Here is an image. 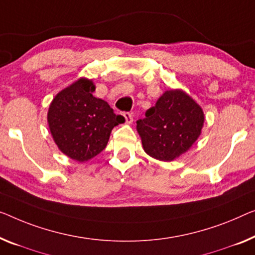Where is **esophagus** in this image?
Listing matches in <instances>:
<instances>
[{
    "label": "esophagus",
    "mask_w": 255,
    "mask_h": 255,
    "mask_svg": "<svg viewBox=\"0 0 255 255\" xmlns=\"http://www.w3.org/2000/svg\"><path fill=\"white\" fill-rule=\"evenodd\" d=\"M123 116L125 118V120H126V124H131L132 123V115L129 112H124Z\"/></svg>",
    "instance_id": "1"
}]
</instances>
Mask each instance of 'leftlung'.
Listing matches in <instances>:
<instances>
[{
	"instance_id": "8db88e82",
	"label": "left lung",
	"mask_w": 255,
	"mask_h": 255,
	"mask_svg": "<svg viewBox=\"0 0 255 255\" xmlns=\"http://www.w3.org/2000/svg\"><path fill=\"white\" fill-rule=\"evenodd\" d=\"M205 116L200 105L181 89L166 90L137 121L143 149L160 161L185 153L201 134Z\"/></svg>"
}]
</instances>
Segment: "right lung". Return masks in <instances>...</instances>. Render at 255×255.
<instances>
[{
    "label": "right lung",
    "mask_w": 255,
    "mask_h": 255,
    "mask_svg": "<svg viewBox=\"0 0 255 255\" xmlns=\"http://www.w3.org/2000/svg\"><path fill=\"white\" fill-rule=\"evenodd\" d=\"M93 80L80 78L54 97L48 125L58 149L75 161L85 162L105 149L112 129L121 121L108 102L93 96Z\"/></svg>",
    "instance_id": "right-lung-1"
}]
</instances>
